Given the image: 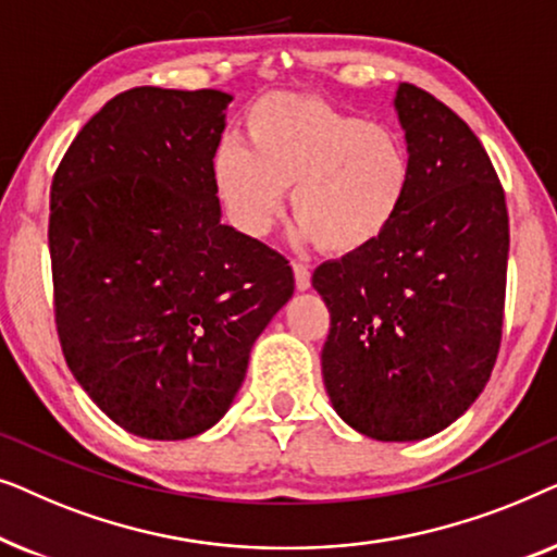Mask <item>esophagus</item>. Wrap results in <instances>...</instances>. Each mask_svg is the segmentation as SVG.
<instances>
[{
  "instance_id": "obj_1",
  "label": "esophagus",
  "mask_w": 557,
  "mask_h": 557,
  "mask_svg": "<svg viewBox=\"0 0 557 557\" xmlns=\"http://www.w3.org/2000/svg\"><path fill=\"white\" fill-rule=\"evenodd\" d=\"M292 265H294L296 288H299V292H307V288L311 286V271H309V265H307V263H299V261H294Z\"/></svg>"
}]
</instances>
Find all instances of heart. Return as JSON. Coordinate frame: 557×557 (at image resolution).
I'll return each instance as SVG.
<instances>
[{"instance_id": "b5f03b06", "label": "heart", "mask_w": 557, "mask_h": 557, "mask_svg": "<svg viewBox=\"0 0 557 557\" xmlns=\"http://www.w3.org/2000/svg\"><path fill=\"white\" fill-rule=\"evenodd\" d=\"M248 147L225 141L212 174L227 212L265 235L292 189V212L319 250L349 256L383 235L406 202L413 159L400 132L317 96L273 94L250 106Z\"/></svg>"}]
</instances>
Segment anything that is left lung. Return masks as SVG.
Returning a JSON list of instances; mask_svg holds the SVG:
<instances>
[{
    "mask_svg": "<svg viewBox=\"0 0 557 557\" xmlns=\"http://www.w3.org/2000/svg\"><path fill=\"white\" fill-rule=\"evenodd\" d=\"M413 159L406 202L368 248L322 263V375L334 410L377 441H418L484 391L505 322L509 218L482 141L446 103L400 83Z\"/></svg>",
    "mask_w": 557,
    "mask_h": 557,
    "instance_id": "1",
    "label": "left lung"
}]
</instances>
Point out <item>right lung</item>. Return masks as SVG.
I'll list each match as a JSON object with an SVG mask.
<instances>
[{"instance_id":"right-lung-1","label":"right lung","mask_w":557,"mask_h":557,"mask_svg":"<svg viewBox=\"0 0 557 557\" xmlns=\"http://www.w3.org/2000/svg\"><path fill=\"white\" fill-rule=\"evenodd\" d=\"M223 90L132 88L81 128L50 187L52 307L90 400L141 438L215 425L292 299L278 250L220 223Z\"/></svg>"}]
</instances>
